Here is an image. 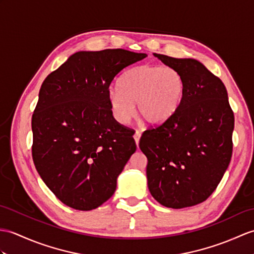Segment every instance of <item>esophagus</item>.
Masks as SVG:
<instances>
[{"label": "esophagus", "instance_id": "1", "mask_svg": "<svg viewBox=\"0 0 254 254\" xmlns=\"http://www.w3.org/2000/svg\"><path fill=\"white\" fill-rule=\"evenodd\" d=\"M139 138H140V133L138 131H136L134 134V140H135V143H136L137 147H138V144H139Z\"/></svg>", "mask_w": 254, "mask_h": 254}]
</instances>
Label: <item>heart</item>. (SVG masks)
I'll return each mask as SVG.
<instances>
[{"label": "heart", "mask_w": 254, "mask_h": 254, "mask_svg": "<svg viewBox=\"0 0 254 254\" xmlns=\"http://www.w3.org/2000/svg\"><path fill=\"white\" fill-rule=\"evenodd\" d=\"M185 92V80L172 67L143 64L121 76L119 87L110 88L108 105L120 125H127L136 114L150 126H160L172 119Z\"/></svg>", "instance_id": "1"}]
</instances>
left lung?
Here are the masks:
<instances>
[{
	"mask_svg": "<svg viewBox=\"0 0 254 254\" xmlns=\"http://www.w3.org/2000/svg\"><path fill=\"white\" fill-rule=\"evenodd\" d=\"M154 55L182 73L185 92L172 119L140 137L148 188L164 207H192L211 196L231 162L234 113L225 85L201 63Z\"/></svg>",
	"mask_w": 254,
	"mask_h": 254,
	"instance_id": "1",
	"label": "left lung"
}]
</instances>
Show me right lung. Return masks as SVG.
<instances>
[{"label": "right lung", "instance_id": "add662e5", "mask_svg": "<svg viewBox=\"0 0 254 254\" xmlns=\"http://www.w3.org/2000/svg\"><path fill=\"white\" fill-rule=\"evenodd\" d=\"M144 53L122 49L78 52L46 76L32 115V159L52 192L88 211L113 196L135 150L129 129L111 115L109 85Z\"/></svg>", "mask_w": 254, "mask_h": 254}]
</instances>
